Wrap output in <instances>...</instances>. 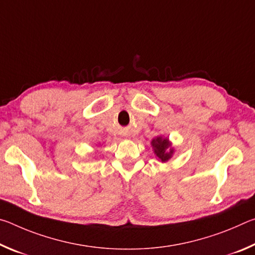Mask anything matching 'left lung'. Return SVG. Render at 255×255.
I'll use <instances>...</instances> for the list:
<instances>
[{"mask_svg":"<svg viewBox=\"0 0 255 255\" xmlns=\"http://www.w3.org/2000/svg\"><path fill=\"white\" fill-rule=\"evenodd\" d=\"M152 145L154 147V152L156 156L161 159L162 162L169 161L172 154H173V148H170V143L167 138L157 137L152 140Z\"/></svg>","mask_w":255,"mask_h":255,"instance_id":"left-lung-1","label":"left lung"}]
</instances>
